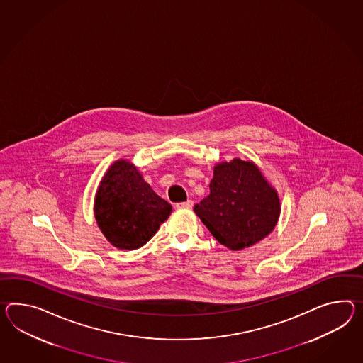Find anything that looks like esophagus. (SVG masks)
Listing matches in <instances>:
<instances>
[{"mask_svg":"<svg viewBox=\"0 0 363 363\" xmlns=\"http://www.w3.org/2000/svg\"><path fill=\"white\" fill-rule=\"evenodd\" d=\"M176 207H177V208H191V207H193V201L189 199V201H186V202H181V203L176 204Z\"/></svg>","mask_w":363,"mask_h":363,"instance_id":"1","label":"esophagus"}]
</instances>
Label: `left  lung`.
Segmentation results:
<instances>
[{"mask_svg":"<svg viewBox=\"0 0 363 363\" xmlns=\"http://www.w3.org/2000/svg\"><path fill=\"white\" fill-rule=\"evenodd\" d=\"M194 213L221 245L240 250L274 230L281 206L253 162L233 159L215 167L210 195L195 204Z\"/></svg>","mask_w":363,"mask_h":363,"instance_id":"obj_1","label":"left lung"}]
</instances>
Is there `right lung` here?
<instances>
[{"label":"right lung","mask_w":363,"mask_h":363,"mask_svg":"<svg viewBox=\"0 0 363 363\" xmlns=\"http://www.w3.org/2000/svg\"><path fill=\"white\" fill-rule=\"evenodd\" d=\"M170 213L172 206L124 160L107 170L98 187L94 203L98 227L119 249L133 250L147 244Z\"/></svg>","instance_id":"1"}]
</instances>
